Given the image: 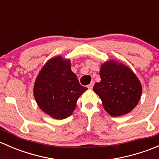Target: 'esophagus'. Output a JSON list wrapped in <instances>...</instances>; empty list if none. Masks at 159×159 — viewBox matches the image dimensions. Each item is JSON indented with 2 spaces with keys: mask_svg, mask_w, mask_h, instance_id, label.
<instances>
[{
  "mask_svg": "<svg viewBox=\"0 0 159 159\" xmlns=\"http://www.w3.org/2000/svg\"><path fill=\"white\" fill-rule=\"evenodd\" d=\"M93 87H94V81H91V83L88 85V89H92Z\"/></svg>",
  "mask_w": 159,
  "mask_h": 159,
  "instance_id": "1",
  "label": "esophagus"
}]
</instances>
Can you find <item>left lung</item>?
<instances>
[{
	"label": "left lung",
	"mask_w": 159,
	"mask_h": 159,
	"mask_svg": "<svg viewBox=\"0 0 159 159\" xmlns=\"http://www.w3.org/2000/svg\"><path fill=\"white\" fill-rule=\"evenodd\" d=\"M101 81L93 90L102 99L105 110L110 115H125L139 103L142 95V84L128 67L109 61L100 70Z\"/></svg>",
	"instance_id": "8db88e82"
}]
</instances>
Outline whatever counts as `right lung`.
I'll use <instances>...</instances> for the list:
<instances>
[{
	"instance_id": "add662e5",
	"label": "right lung",
	"mask_w": 159,
	"mask_h": 159,
	"mask_svg": "<svg viewBox=\"0 0 159 159\" xmlns=\"http://www.w3.org/2000/svg\"><path fill=\"white\" fill-rule=\"evenodd\" d=\"M86 90L70 70V61H63L58 56L49 60L40 71L34 95L43 111L56 119H63L71 115L78 98Z\"/></svg>"
}]
</instances>
